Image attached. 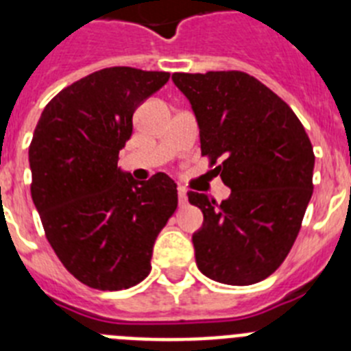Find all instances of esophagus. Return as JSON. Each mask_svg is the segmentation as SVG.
Here are the masks:
<instances>
[{"label": "esophagus", "mask_w": 351, "mask_h": 351, "mask_svg": "<svg viewBox=\"0 0 351 351\" xmlns=\"http://www.w3.org/2000/svg\"><path fill=\"white\" fill-rule=\"evenodd\" d=\"M178 198H179V207L188 206V190H186V188H182V186H179Z\"/></svg>", "instance_id": "34e87169"}]
</instances>
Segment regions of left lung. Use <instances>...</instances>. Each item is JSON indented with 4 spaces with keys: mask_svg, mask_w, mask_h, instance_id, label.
<instances>
[{
    "mask_svg": "<svg viewBox=\"0 0 351 351\" xmlns=\"http://www.w3.org/2000/svg\"><path fill=\"white\" fill-rule=\"evenodd\" d=\"M200 126L202 156L230 197L190 191L204 213L193 234L202 274L235 287L265 280L285 262L313 195L315 153L308 133L274 91L244 71L173 73Z\"/></svg>",
    "mask_w": 351,
    "mask_h": 351,
    "instance_id": "1",
    "label": "left lung"
}]
</instances>
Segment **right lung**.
Instances as JSON below:
<instances>
[{"mask_svg": "<svg viewBox=\"0 0 351 351\" xmlns=\"http://www.w3.org/2000/svg\"><path fill=\"white\" fill-rule=\"evenodd\" d=\"M169 79L132 66L89 73L45 105L33 133L31 197L45 237L64 269L95 290L145 280L154 241L178 209L167 173L135 182L117 169L133 112Z\"/></svg>", "mask_w": 351, "mask_h": 351, "instance_id": "1", "label": "right lung"}]
</instances>
